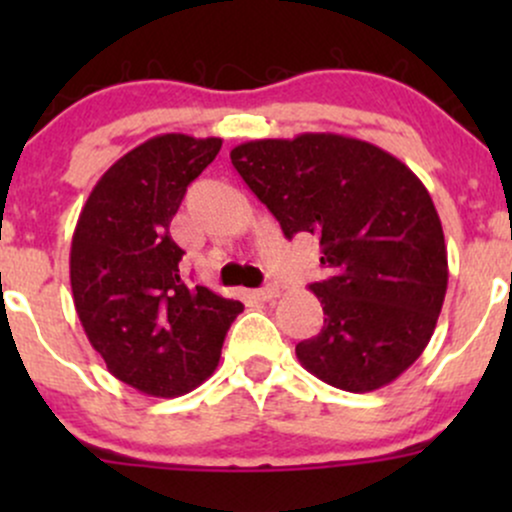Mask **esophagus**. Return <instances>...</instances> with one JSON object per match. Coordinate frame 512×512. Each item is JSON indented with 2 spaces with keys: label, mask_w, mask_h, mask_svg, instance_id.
Here are the masks:
<instances>
[{
  "label": "esophagus",
  "mask_w": 512,
  "mask_h": 512,
  "mask_svg": "<svg viewBox=\"0 0 512 512\" xmlns=\"http://www.w3.org/2000/svg\"><path fill=\"white\" fill-rule=\"evenodd\" d=\"M252 296L260 298V301H274V298L279 296V289H276V286H262V289L252 291Z\"/></svg>",
  "instance_id": "1"
}]
</instances>
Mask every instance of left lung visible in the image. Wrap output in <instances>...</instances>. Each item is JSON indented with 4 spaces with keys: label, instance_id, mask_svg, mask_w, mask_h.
I'll return each instance as SVG.
<instances>
[{
    "label": "left lung",
    "instance_id": "8db88e82",
    "mask_svg": "<svg viewBox=\"0 0 512 512\" xmlns=\"http://www.w3.org/2000/svg\"><path fill=\"white\" fill-rule=\"evenodd\" d=\"M231 161L286 238H320L310 284L325 325L301 366L346 392L390 385L424 354L448 291L443 226L424 182L363 139L305 132L238 144Z\"/></svg>",
    "mask_w": 512,
    "mask_h": 512
}]
</instances>
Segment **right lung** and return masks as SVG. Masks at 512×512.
<instances>
[{
    "label": "right lung",
    "instance_id": "add662e5",
    "mask_svg": "<svg viewBox=\"0 0 512 512\" xmlns=\"http://www.w3.org/2000/svg\"><path fill=\"white\" fill-rule=\"evenodd\" d=\"M219 137L158 134L115 161L76 221L69 281L88 342L117 380L149 397L195 390L219 366L243 303L180 279L168 228Z\"/></svg>",
    "mask_w": 512,
    "mask_h": 512
}]
</instances>
